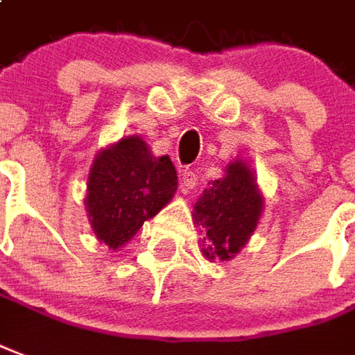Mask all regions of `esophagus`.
I'll use <instances>...</instances> for the list:
<instances>
[{
    "instance_id": "1",
    "label": "esophagus",
    "mask_w": 355,
    "mask_h": 355,
    "mask_svg": "<svg viewBox=\"0 0 355 355\" xmlns=\"http://www.w3.org/2000/svg\"><path fill=\"white\" fill-rule=\"evenodd\" d=\"M196 183H198V178H196L193 170H183L181 172V191L183 193H189L191 189L196 187Z\"/></svg>"
}]
</instances>
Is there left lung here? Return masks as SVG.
I'll return each instance as SVG.
<instances>
[{"mask_svg":"<svg viewBox=\"0 0 355 355\" xmlns=\"http://www.w3.org/2000/svg\"><path fill=\"white\" fill-rule=\"evenodd\" d=\"M263 198L254 174L243 161L226 166L225 178L215 180L194 204V220L206 232L209 260H230L243 249L262 217Z\"/></svg>","mask_w":355,"mask_h":355,"instance_id":"8db88e82","label":"left lung"}]
</instances>
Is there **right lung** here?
<instances>
[{"instance_id": "1", "label": "right lung", "mask_w": 355, "mask_h": 355, "mask_svg": "<svg viewBox=\"0 0 355 355\" xmlns=\"http://www.w3.org/2000/svg\"><path fill=\"white\" fill-rule=\"evenodd\" d=\"M178 174L170 157H155L142 138H121L98 151L87 175L86 209L101 243L117 250L174 196Z\"/></svg>"}]
</instances>
